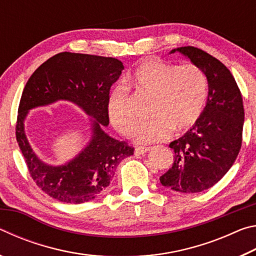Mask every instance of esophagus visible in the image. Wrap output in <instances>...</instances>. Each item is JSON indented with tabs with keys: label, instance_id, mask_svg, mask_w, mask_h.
<instances>
[{
	"label": "esophagus",
	"instance_id": "1",
	"mask_svg": "<svg viewBox=\"0 0 256 256\" xmlns=\"http://www.w3.org/2000/svg\"><path fill=\"white\" fill-rule=\"evenodd\" d=\"M148 151H150V146H138L134 152H136V154H144L148 152Z\"/></svg>",
	"mask_w": 256,
	"mask_h": 256
}]
</instances>
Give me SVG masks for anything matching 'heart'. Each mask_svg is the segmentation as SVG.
I'll return each mask as SVG.
<instances>
[{
    "mask_svg": "<svg viewBox=\"0 0 256 256\" xmlns=\"http://www.w3.org/2000/svg\"><path fill=\"white\" fill-rule=\"evenodd\" d=\"M130 84L138 92L154 96L150 116L142 124L136 141L142 144H154L170 136L172 130L186 131L196 124L203 112L208 82L204 73L194 64H175L156 60H144L132 74ZM112 126L126 138L136 132L138 124L130 106L126 89L122 86L112 90L107 105Z\"/></svg>",
    "mask_w": 256,
    "mask_h": 256,
    "instance_id": "obj_1",
    "label": "heart"
}]
</instances>
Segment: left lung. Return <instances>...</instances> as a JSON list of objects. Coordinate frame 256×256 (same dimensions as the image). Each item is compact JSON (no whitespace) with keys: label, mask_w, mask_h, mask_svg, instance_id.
I'll list each match as a JSON object with an SVG mask.
<instances>
[{"label":"left lung","mask_w":256,"mask_h":256,"mask_svg":"<svg viewBox=\"0 0 256 256\" xmlns=\"http://www.w3.org/2000/svg\"><path fill=\"white\" fill-rule=\"evenodd\" d=\"M180 52L200 68L208 80L206 105L198 122L183 136L170 142L174 164L160 183L180 193H198L222 178L242 146L244 106L230 71L214 56L193 46Z\"/></svg>","instance_id":"1"}]
</instances>
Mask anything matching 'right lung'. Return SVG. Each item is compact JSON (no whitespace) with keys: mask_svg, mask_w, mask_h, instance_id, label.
I'll return each mask as SVG.
<instances>
[{"mask_svg":"<svg viewBox=\"0 0 256 256\" xmlns=\"http://www.w3.org/2000/svg\"><path fill=\"white\" fill-rule=\"evenodd\" d=\"M123 68L118 58L63 52L42 63L26 84L16 118V141L34 182L55 200L74 204L94 200L110 185L120 162L133 154L134 148L102 130L110 124V86ZM58 100L76 103L92 116V138L70 162L52 166L34 154L23 123L30 109Z\"/></svg>","mask_w":256,"mask_h":256,"instance_id":"add662e5","label":"right lung"}]
</instances>
